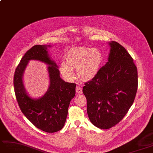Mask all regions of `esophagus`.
Returning a JSON list of instances; mask_svg holds the SVG:
<instances>
[{"label": "esophagus", "instance_id": "esophagus-1", "mask_svg": "<svg viewBox=\"0 0 153 153\" xmlns=\"http://www.w3.org/2000/svg\"><path fill=\"white\" fill-rule=\"evenodd\" d=\"M76 93L77 94H81L82 93V89L80 86H76Z\"/></svg>", "mask_w": 153, "mask_h": 153}]
</instances>
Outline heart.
Here are the masks:
<instances>
[{"label": "heart", "instance_id": "heart-1", "mask_svg": "<svg viewBox=\"0 0 153 153\" xmlns=\"http://www.w3.org/2000/svg\"><path fill=\"white\" fill-rule=\"evenodd\" d=\"M66 63L61 62L59 71L64 79L72 81L76 71L79 80L89 82L97 75L104 62V56L98 48L78 47L71 48L66 54Z\"/></svg>", "mask_w": 153, "mask_h": 153}]
</instances>
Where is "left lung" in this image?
I'll list each match as a JSON object with an SVG mask.
<instances>
[{"label":"left lung","instance_id":"1","mask_svg":"<svg viewBox=\"0 0 153 153\" xmlns=\"http://www.w3.org/2000/svg\"><path fill=\"white\" fill-rule=\"evenodd\" d=\"M108 62L94 79L85 83L87 113L91 123L101 129L117 124L134 102L137 89V68L125 48L109 42Z\"/></svg>","mask_w":153,"mask_h":153}]
</instances>
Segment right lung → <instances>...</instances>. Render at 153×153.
I'll list each match as a JSON object with an SVG mask.
<instances>
[{
  "instance_id": "1",
  "label": "right lung",
  "mask_w": 153,
  "mask_h": 153,
  "mask_svg": "<svg viewBox=\"0 0 153 153\" xmlns=\"http://www.w3.org/2000/svg\"><path fill=\"white\" fill-rule=\"evenodd\" d=\"M51 47L37 45L25 53L15 71L13 85L18 105L25 117L38 128L53 133L64 127L70 102L75 95L76 84L61 79L56 63L51 59L48 53L47 48ZM32 59L48 65L50 87L38 99L31 98L23 84L25 69Z\"/></svg>"
}]
</instances>
